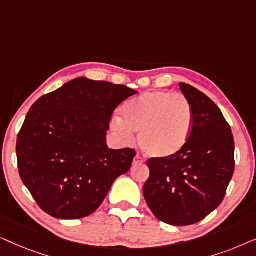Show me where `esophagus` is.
Instances as JSON below:
<instances>
[{"mask_svg": "<svg viewBox=\"0 0 256 256\" xmlns=\"http://www.w3.org/2000/svg\"><path fill=\"white\" fill-rule=\"evenodd\" d=\"M143 162H144V160L141 158V157H140V156L138 155V156H135V158H134V162H132V163H134L135 166H138V164H142Z\"/></svg>", "mask_w": 256, "mask_h": 256, "instance_id": "obj_1", "label": "esophagus"}]
</instances>
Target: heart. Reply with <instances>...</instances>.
I'll use <instances>...</instances> for the list:
<instances>
[{
  "label": "heart",
  "mask_w": 256,
  "mask_h": 256,
  "mask_svg": "<svg viewBox=\"0 0 256 256\" xmlns=\"http://www.w3.org/2000/svg\"><path fill=\"white\" fill-rule=\"evenodd\" d=\"M194 127L191 104L180 94L152 90L128 101L122 118L110 121V130L124 142L138 132V144L156 158L172 156L186 146Z\"/></svg>",
  "instance_id": "heart-1"
}]
</instances>
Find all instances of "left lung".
<instances>
[{
    "label": "left lung",
    "mask_w": 256,
    "mask_h": 256,
    "mask_svg": "<svg viewBox=\"0 0 256 256\" xmlns=\"http://www.w3.org/2000/svg\"><path fill=\"white\" fill-rule=\"evenodd\" d=\"M191 104L194 127L180 152L146 162L143 196L154 216L172 226L199 222L222 204L234 174V138L219 107L194 86L180 82Z\"/></svg>",
    "instance_id": "1"
}]
</instances>
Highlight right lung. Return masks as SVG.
<instances>
[{
    "mask_svg": "<svg viewBox=\"0 0 256 256\" xmlns=\"http://www.w3.org/2000/svg\"><path fill=\"white\" fill-rule=\"evenodd\" d=\"M136 90L85 76L40 98L17 138L20 176L54 218L96 212L114 180L130 169L135 150L110 149L113 112Z\"/></svg>",
    "mask_w": 256,
    "mask_h": 256,
    "instance_id": "add662e5",
    "label": "right lung"
}]
</instances>
